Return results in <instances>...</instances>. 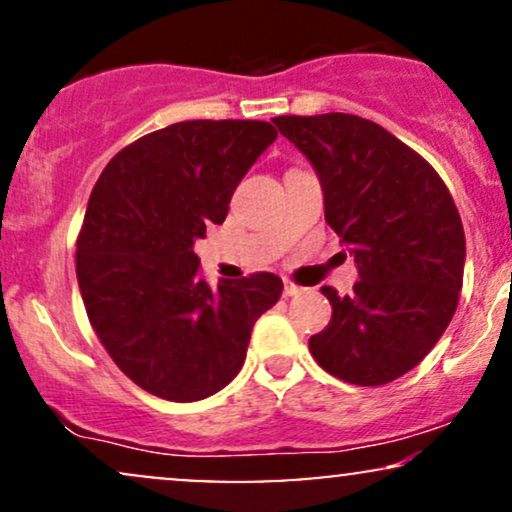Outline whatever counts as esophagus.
Instances as JSON below:
<instances>
[{"instance_id": "1", "label": "esophagus", "mask_w": 512, "mask_h": 512, "mask_svg": "<svg viewBox=\"0 0 512 512\" xmlns=\"http://www.w3.org/2000/svg\"><path fill=\"white\" fill-rule=\"evenodd\" d=\"M296 293H301V286H296L293 281H284V296H296Z\"/></svg>"}]
</instances>
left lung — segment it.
<instances>
[{"mask_svg": "<svg viewBox=\"0 0 512 512\" xmlns=\"http://www.w3.org/2000/svg\"><path fill=\"white\" fill-rule=\"evenodd\" d=\"M274 125L313 163L325 221L354 255L349 296L332 286V320L310 354L344 383L373 387L421 363L457 310L460 214L440 175L375 122L349 113L281 115Z\"/></svg>", "mask_w": 512, "mask_h": 512, "instance_id": "left-lung-1", "label": "left lung"}]
</instances>
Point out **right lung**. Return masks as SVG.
<instances>
[{
  "label": "right lung",
  "instance_id": "obj_1",
  "mask_svg": "<svg viewBox=\"0 0 512 512\" xmlns=\"http://www.w3.org/2000/svg\"><path fill=\"white\" fill-rule=\"evenodd\" d=\"M276 139L260 120H187L125 146L93 187L76 238L86 315L117 368L170 402H197L243 368L281 279L257 272L209 289L195 240Z\"/></svg>",
  "mask_w": 512,
  "mask_h": 512
}]
</instances>
